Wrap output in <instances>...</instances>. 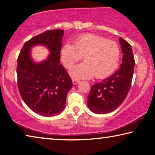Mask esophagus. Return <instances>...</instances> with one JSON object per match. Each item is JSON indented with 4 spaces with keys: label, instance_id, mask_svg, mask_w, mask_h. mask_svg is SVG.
<instances>
[{
    "label": "esophagus",
    "instance_id": "obj_1",
    "mask_svg": "<svg viewBox=\"0 0 155 155\" xmlns=\"http://www.w3.org/2000/svg\"><path fill=\"white\" fill-rule=\"evenodd\" d=\"M72 83L74 85H77V84L79 83V81L76 80V79H72Z\"/></svg>",
    "mask_w": 155,
    "mask_h": 155
}]
</instances>
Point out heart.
Segmentation results:
<instances>
[{
  "label": "heart",
  "instance_id": "heart-1",
  "mask_svg": "<svg viewBox=\"0 0 155 155\" xmlns=\"http://www.w3.org/2000/svg\"><path fill=\"white\" fill-rule=\"evenodd\" d=\"M64 66L70 68L83 59L85 63L75 65L70 74L76 80L109 77L118 67L120 50L117 43L103 37L84 34L74 40V45L65 44L60 52Z\"/></svg>",
  "mask_w": 155,
  "mask_h": 155
}]
</instances>
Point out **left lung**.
Instances as JSON below:
<instances>
[{"instance_id":"8db88e82","label":"left lung","mask_w":155,"mask_h":155,"mask_svg":"<svg viewBox=\"0 0 155 155\" xmlns=\"http://www.w3.org/2000/svg\"><path fill=\"white\" fill-rule=\"evenodd\" d=\"M123 52L120 68L111 77L92 85L87 96V105L97 114H105L116 109L129 91L134 72L135 59L130 44L120 38Z\"/></svg>"}]
</instances>
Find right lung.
Instances as JSON below:
<instances>
[{"instance_id":"1","label":"right lung","mask_w":155,"mask_h":155,"mask_svg":"<svg viewBox=\"0 0 155 155\" xmlns=\"http://www.w3.org/2000/svg\"><path fill=\"white\" fill-rule=\"evenodd\" d=\"M64 30L46 31L26 41L18 57V87L25 104L36 114L53 116L65 106L72 81L65 68L60 64V52ZM37 44L46 46L51 52L40 64L30 57V48Z\"/></svg>"}]
</instances>
